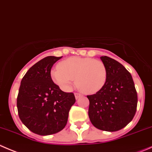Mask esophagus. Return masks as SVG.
Listing matches in <instances>:
<instances>
[{
	"instance_id": "obj_1",
	"label": "esophagus",
	"mask_w": 152,
	"mask_h": 152,
	"mask_svg": "<svg viewBox=\"0 0 152 152\" xmlns=\"http://www.w3.org/2000/svg\"><path fill=\"white\" fill-rule=\"evenodd\" d=\"M75 98L77 99V98H79L80 97H81V96H82V94H81L80 93L75 92Z\"/></svg>"
}]
</instances>
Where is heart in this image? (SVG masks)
<instances>
[{
	"mask_svg": "<svg viewBox=\"0 0 152 152\" xmlns=\"http://www.w3.org/2000/svg\"><path fill=\"white\" fill-rule=\"evenodd\" d=\"M54 82L62 89L69 90L76 77L77 86L86 94L100 91L106 81L107 73L102 61L90 58L72 57L51 72Z\"/></svg>",
	"mask_w": 152,
	"mask_h": 152,
	"instance_id": "obj_1",
	"label": "heart"
}]
</instances>
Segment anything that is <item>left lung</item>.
I'll list each match as a JSON object with an SVG mask.
<instances>
[{"mask_svg": "<svg viewBox=\"0 0 152 152\" xmlns=\"http://www.w3.org/2000/svg\"><path fill=\"white\" fill-rule=\"evenodd\" d=\"M107 77L104 86L91 95L88 117L94 127L106 132H116L126 126L134 117L137 93L130 72L118 61L101 56Z\"/></svg>", "mask_w": 152, "mask_h": 152, "instance_id": "left-lung-1", "label": "left lung"}]
</instances>
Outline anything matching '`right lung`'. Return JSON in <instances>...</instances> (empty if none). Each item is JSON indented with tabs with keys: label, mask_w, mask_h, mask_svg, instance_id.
<instances>
[{
	"label": "right lung",
	"mask_w": 152,
	"mask_h": 152,
	"mask_svg": "<svg viewBox=\"0 0 152 152\" xmlns=\"http://www.w3.org/2000/svg\"><path fill=\"white\" fill-rule=\"evenodd\" d=\"M62 57L48 56L27 71L17 97L18 116L33 133L49 135L62 130L75 103L72 92H64L53 82L51 69Z\"/></svg>",
	"instance_id": "obj_1"
}]
</instances>
